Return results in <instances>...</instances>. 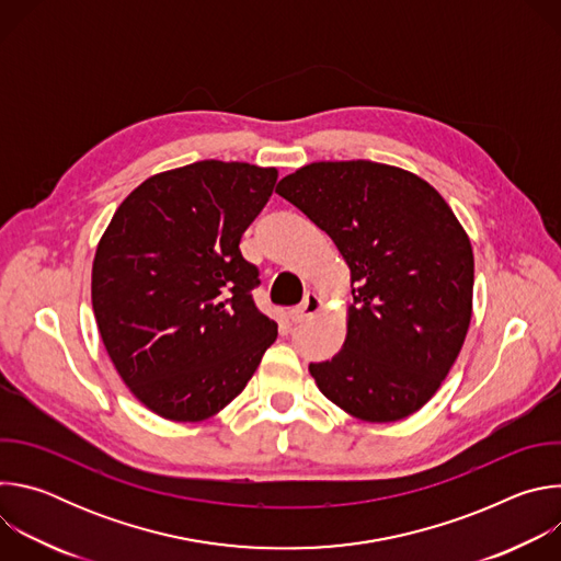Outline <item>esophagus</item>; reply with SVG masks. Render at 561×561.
<instances>
[{
  "mask_svg": "<svg viewBox=\"0 0 561 561\" xmlns=\"http://www.w3.org/2000/svg\"><path fill=\"white\" fill-rule=\"evenodd\" d=\"M322 308H324L322 295L308 293L299 306L290 308V319H293V322H306L308 317H312V314H317V312H322Z\"/></svg>",
  "mask_w": 561,
  "mask_h": 561,
  "instance_id": "1",
  "label": "esophagus"
}]
</instances>
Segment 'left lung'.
I'll return each mask as SVG.
<instances>
[{
	"mask_svg": "<svg viewBox=\"0 0 561 561\" xmlns=\"http://www.w3.org/2000/svg\"><path fill=\"white\" fill-rule=\"evenodd\" d=\"M275 193L327 230L351 268L342 351L310 364L348 415L386 424L417 413L453 368L472 314L470 239L446 199L404 169L312 162Z\"/></svg>",
	"mask_w": 561,
	"mask_h": 561,
	"instance_id": "8db88e82",
	"label": "left lung"
}]
</instances>
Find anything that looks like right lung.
<instances>
[{
	"label": "right lung",
	"mask_w": 561,
	"mask_h": 561,
	"mask_svg": "<svg viewBox=\"0 0 561 561\" xmlns=\"http://www.w3.org/2000/svg\"><path fill=\"white\" fill-rule=\"evenodd\" d=\"M275 182L277 169L204 159L141 182L104 230L91 279L98 329L154 415H217L277 340L251 295L260 271L239 251Z\"/></svg>",
	"instance_id": "add662e5"
}]
</instances>
